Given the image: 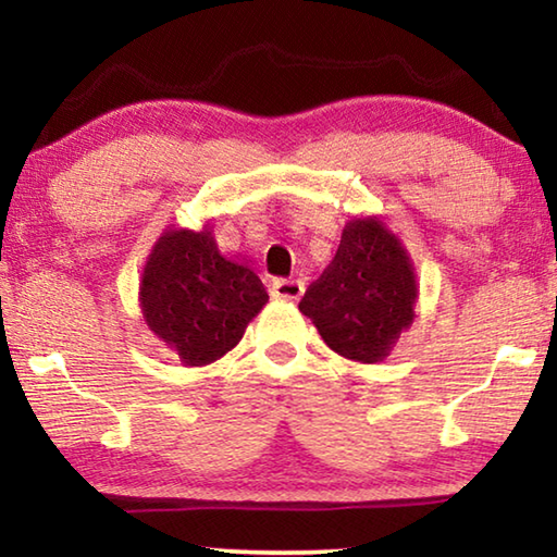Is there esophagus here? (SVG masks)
Listing matches in <instances>:
<instances>
[{
  "label": "esophagus",
  "mask_w": 557,
  "mask_h": 557,
  "mask_svg": "<svg viewBox=\"0 0 557 557\" xmlns=\"http://www.w3.org/2000/svg\"><path fill=\"white\" fill-rule=\"evenodd\" d=\"M270 292L275 299L297 301L301 295H305V285H301L299 280H272Z\"/></svg>",
  "instance_id": "1"
}]
</instances>
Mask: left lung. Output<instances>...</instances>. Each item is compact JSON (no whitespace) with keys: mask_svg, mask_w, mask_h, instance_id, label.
<instances>
[{"mask_svg":"<svg viewBox=\"0 0 557 557\" xmlns=\"http://www.w3.org/2000/svg\"><path fill=\"white\" fill-rule=\"evenodd\" d=\"M414 265L379 215L346 223L334 260L309 285L299 312L312 319L324 344L358 363H379L414 319Z\"/></svg>","mask_w":557,"mask_h":557,"instance_id":"left-lung-1","label":"left lung"}]
</instances>
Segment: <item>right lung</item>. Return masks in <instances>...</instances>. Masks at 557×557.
Returning <instances> with one entry per match:
<instances>
[{"mask_svg": "<svg viewBox=\"0 0 557 557\" xmlns=\"http://www.w3.org/2000/svg\"><path fill=\"white\" fill-rule=\"evenodd\" d=\"M268 289L238 258L221 256L209 225L166 228L139 280V309L184 366H209L240 342Z\"/></svg>", "mask_w": 557, "mask_h": 557, "instance_id": "obj_1", "label": "right lung"}]
</instances>
